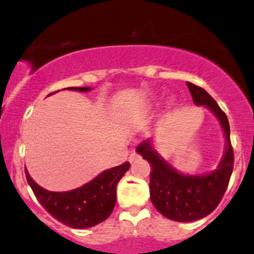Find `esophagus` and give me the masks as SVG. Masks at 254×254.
I'll list each match as a JSON object with an SVG mask.
<instances>
[{
	"label": "esophagus",
	"instance_id": "esophagus-1",
	"mask_svg": "<svg viewBox=\"0 0 254 254\" xmlns=\"http://www.w3.org/2000/svg\"><path fill=\"white\" fill-rule=\"evenodd\" d=\"M140 157V155H137L136 152H132V154H130V156H129V161L130 162H132V161H135V160H137Z\"/></svg>",
	"mask_w": 254,
	"mask_h": 254
}]
</instances>
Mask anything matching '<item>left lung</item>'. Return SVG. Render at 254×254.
<instances>
[{"mask_svg": "<svg viewBox=\"0 0 254 254\" xmlns=\"http://www.w3.org/2000/svg\"><path fill=\"white\" fill-rule=\"evenodd\" d=\"M186 84L193 103L210 109L222 127L226 149L217 169L205 175H184L155 151L151 140L142 141L136 147V151L149 161L152 169L150 172L152 205L165 217L177 222L200 220L215 211L227 190L233 170V149L227 117L205 89L190 82Z\"/></svg>", "mask_w": 254, "mask_h": 254, "instance_id": "left-lung-1", "label": "left lung"}]
</instances>
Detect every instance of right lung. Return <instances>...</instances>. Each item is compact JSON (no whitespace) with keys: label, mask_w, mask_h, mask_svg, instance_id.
Wrapping results in <instances>:
<instances>
[{"label":"right lung","mask_w":254,"mask_h":254,"mask_svg":"<svg viewBox=\"0 0 254 254\" xmlns=\"http://www.w3.org/2000/svg\"><path fill=\"white\" fill-rule=\"evenodd\" d=\"M70 90L89 92V87H70ZM51 95V94H49ZM129 162L105 170L79 189L67 192H52L32 180L26 170V179L38 202L56 220L72 228H89L110 216L117 202V185L129 170Z\"/></svg>","instance_id":"1"}]
</instances>
